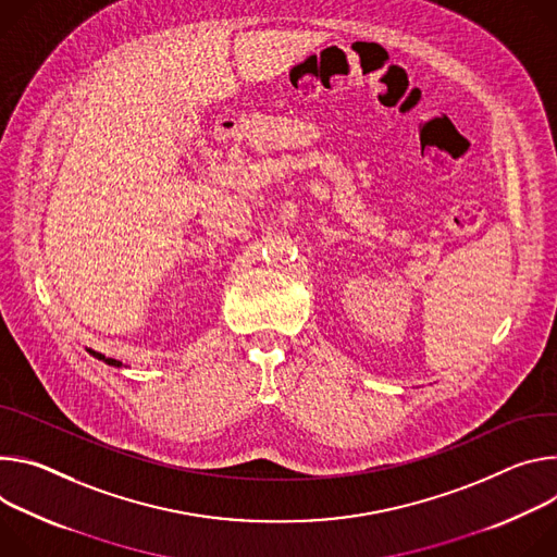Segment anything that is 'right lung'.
Returning <instances> with one entry per match:
<instances>
[{
    "label": "right lung",
    "mask_w": 557,
    "mask_h": 557,
    "mask_svg": "<svg viewBox=\"0 0 557 557\" xmlns=\"http://www.w3.org/2000/svg\"><path fill=\"white\" fill-rule=\"evenodd\" d=\"M90 354H92V356H97V358H101V360H103V362H108V364H116V367L121 364L119 360H114V358H106V356H101V354H97V351H90Z\"/></svg>",
    "instance_id": "1"
}]
</instances>
